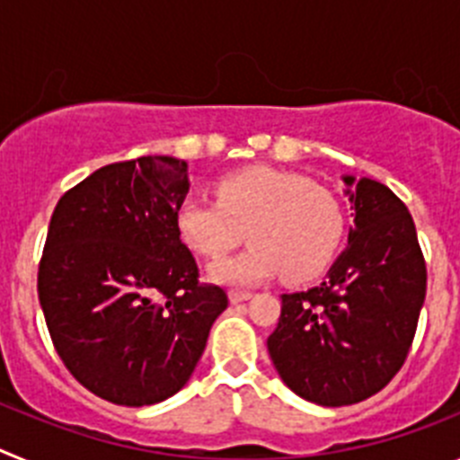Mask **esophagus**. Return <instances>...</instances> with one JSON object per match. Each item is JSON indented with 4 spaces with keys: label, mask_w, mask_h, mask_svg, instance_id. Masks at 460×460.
I'll list each match as a JSON object with an SVG mask.
<instances>
[{
    "label": "esophagus",
    "mask_w": 460,
    "mask_h": 460,
    "mask_svg": "<svg viewBox=\"0 0 460 460\" xmlns=\"http://www.w3.org/2000/svg\"><path fill=\"white\" fill-rule=\"evenodd\" d=\"M251 292H243V290H230V302L233 304H242L246 302V299H251Z\"/></svg>",
    "instance_id": "esophagus-1"
}]
</instances>
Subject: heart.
<instances>
[{"instance_id": "1", "label": "heart", "mask_w": 460, "mask_h": 460, "mask_svg": "<svg viewBox=\"0 0 460 460\" xmlns=\"http://www.w3.org/2000/svg\"><path fill=\"white\" fill-rule=\"evenodd\" d=\"M214 189L217 200L186 198L174 211L180 239L202 258H221L243 234L251 239L246 251L211 265V280L249 288L280 271L304 283L334 262L348 218L332 190L274 168L237 170Z\"/></svg>"}]
</instances>
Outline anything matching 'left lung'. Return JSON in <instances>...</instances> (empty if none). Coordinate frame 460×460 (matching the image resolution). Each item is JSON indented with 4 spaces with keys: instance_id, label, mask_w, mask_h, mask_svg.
<instances>
[{
    "instance_id": "left-lung-1",
    "label": "left lung",
    "mask_w": 460,
    "mask_h": 460,
    "mask_svg": "<svg viewBox=\"0 0 460 460\" xmlns=\"http://www.w3.org/2000/svg\"><path fill=\"white\" fill-rule=\"evenodd\" d=\"M355 209L348 249L320 286L280 295L267 350L280 380L311 403L341 408L401 371L426 296V262L408 207L385 184L343 177Z\"/></svg>"
}]
</instances>
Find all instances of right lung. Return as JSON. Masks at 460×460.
Here are the masks:
<instances>
[{
  "mask_svg": "<svg viewBox=\"0 0 460 460\" xmlns=\"http://www.w3.org/2000/svg\"><path fill=\"white\" fill-rule=\"evenodd\" d=\"M186 193V161L140 156L99 168L52 211L40 308L64 367L110 403L142 408L180 392L227 308L174 227Z\"/></svg>",
  "mask_w": 460,
  "mask_h": 460,
  "instance_id": "1",
  "label": "right lung"
}]
</instances>
